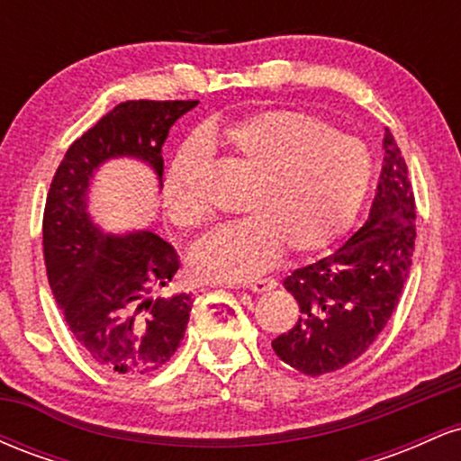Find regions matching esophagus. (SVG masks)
Instances as JSON below:
<instances>
[{
  "instance_id": "1",
  "label": "esophagus",
  "mask_w": 461,
  "mask_h": 461,
  "mask_svg": "<svg viewBox=\"0 0 461 461\" xmlns=\"http://www.w3.org/2000/svg\"><path fill=\"white\" fill-rule=\"evenodd\" d=\"M275 285H277V279L264 277V279H256V282L247 284V288L253 290V293H267V290H273Z\"/></svg>"
}]
</instances>
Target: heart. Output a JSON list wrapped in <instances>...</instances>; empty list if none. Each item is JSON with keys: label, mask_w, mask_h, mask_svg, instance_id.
<instances>
[{"label": "heart", "mask_w": 461, "mask_h": 461, "mask_svg": "<svg viewBox=\"0 0 461 461\" xmlns=\"http://www.w3.org/2000/svg\"><path fill=\"white\" fill-rule=\"evenodd\" d=\"M225 147L249 177L240 212L197 242L190 268L210 282H245L267 271L285 247L294 256L331 247L356 219L366 197L373 160L362 140L294 108H273L234 121L219 134L182 147L164 173L167 216L182 230L205 221L188 171L208 160L205 142Z\"/></svg>", "instance_id": "obj_1"}]
</instances>
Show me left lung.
Instances as JSON below:
<instances>
[{"label": "left lung", "instance_id": "8db88e82", "mask_svg": "<svg viewBox=\"0 0 461 461\" xmlns=\"http://www.w3.org/2000/svg\"><path fill=\"white\" fill-rule=\"evenodd\" d=\"M384 167L368 221L340 249L284 279L299 321L273 351L299 373L345 368L373 345L399 305L416 240V199L407 164L385 128Z\"/></svg>", "mask_w": 461, "mask_h": 461}]
</instances>
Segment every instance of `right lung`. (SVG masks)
Instances as JSON below:
<instances>
[{
    "label": "right lung",
    "instance_id": "add662e5",
    "mask_svg": "<svg viewBox=\"0 0 461 461\" xmlns=\"http://www.w3.org/2000/svg\"><path fill=\"white\" fill-rule=\"evenodd\" d=\"M199 102H125L68 147L51 179L43 212L47 279L68 331L97 366L147 375L182 342L193 297H167L179 268L176 249L153 231L105 236L86 214L93 171L114 156L142 158L162 177L168 130Z\"/></svg>",
    "mask_w": 461,
    "mask_h": 461
}]
</instances>
